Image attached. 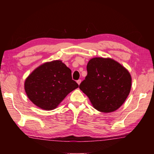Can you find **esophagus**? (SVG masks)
<instances>
[{"mask_svg": "<svg viewBox=\"0 0 154 154\" xmlns=\"http://www.w3.org/2000/svg\"><path fill=\"white\" fill-rule=\"evenodd\" d=\"M81 82H82V80H81V79H79V80L77 81V83H78V85H80Z\"/></svg>", "mask_w": 154, "mask_h": 154, "instance_id": "esophagus-1", "label": "esophagus"}]
</instances>
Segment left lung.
Listing matches in <instances>:
<instances>
[{
    "label": "left lung",
    "instance_id": "8db88e82",
    "mask_svg": "<svg viewBox=\"0 0 154 154\" xmlns=\"http://www.w3.org/2000/svg\"><path fill=\"white\" fill-rule=\"evenodd\" d=\"M87 71L79 89L89 98L93 107L103 113L120 107L132 86L131 75L126 68L112 58L96 57L88 62Z\"/></svg>",
    "mask_w": 154,
    "mask_h": 154
}]
</instances>
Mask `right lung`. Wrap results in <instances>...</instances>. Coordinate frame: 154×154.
I'll use <instances>...</instances> for the list:
<instances>
[{
    "label": "right lung",
    "mask_w": 154,
    "mask_h": 154,
    "mask_svg": "<svg viewBox=\"0 0 154 154\" xmlns=\"http://www.w3.org/2000/svg\"><path fill=\"white\" fill-rule=\"evenodd\" d=\"M79 87L71 70L61 60L47 62L28 75L24 82L28 98L44 110H53L69 94Z\"/></svg>",
    "instance_id": "1"
}]
</instances>
